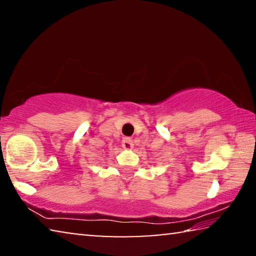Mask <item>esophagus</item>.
<instances>
[{
  "mask_svg": "<svg viewBox=\"0 0 256 256\" xmlns=\"http://www.w3.org/2000/svg\"><path fill=\"white\" fill-rule=\"evenodd\" d=\"M122 146L125 150H131L133 148V141L130 138H125L122 141Z\"/></svg>",
  "mask_w": 256,
  "mask_h": 256,
  "instance_id": "34e87169",
  "label": "esophagus"
}]
</instances>
